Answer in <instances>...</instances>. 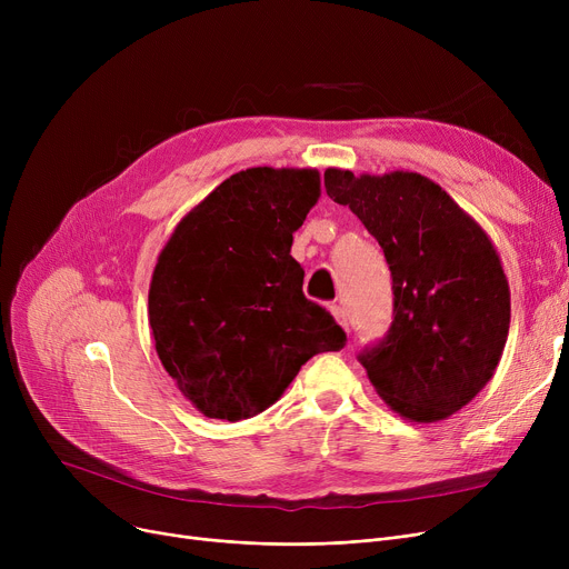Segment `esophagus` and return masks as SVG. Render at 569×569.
I'll use <instances>...</instances> for the list:
<instances>
[{"label":"esophagus","instance_id":"obj_1","mask_svg":"<svg viewBox=\"0 0 569 569\" xmlns=\"http://www.w3.org/2000/svg\"><path fill=\"white\" fill-rule=\"evenodd\" d=\"M330 311H332L335 320L343 327V330H348V316H346V309H343V307H339V305H332V307H330Z\"/></svg>","mask_w":569,"mask_h":569}]
</instances>
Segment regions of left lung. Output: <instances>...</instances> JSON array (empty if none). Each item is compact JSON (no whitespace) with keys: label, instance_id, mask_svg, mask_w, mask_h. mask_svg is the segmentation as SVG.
<instances>
[{"label":"left lung","instance_id":"1","mask_svg":"<svg viewBox=\"0 0 569 569\" xmlns=\"http://www.w3.org/2000/svg\"><path fill=\"white\" fill-rule=\"evenodd\" d=\"M325 189L378 239L395 320L365 350L378 397L412 422H438L493 378L510 332V286L489 234L420 172L327 168Z\"/></svg>","mask_w":569,"mask_h":569}]
</instances>
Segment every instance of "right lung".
Here are the masks:
<instances>
[{
  "label": "right lung",
  "instance_id": "1",
  "mask_svg": "<svg viewBox=\"0 0 569 569\" xmlns=\"http://www.w3.org/2000/svg\"><path fill=\"white\" fill-rule=\"evenodd\" d=\"M320 198L316 168L230 174L177 223L149 283L157 355L204 417L247 420L346 332L307 300L292 232Z\"/></svg>",
  "mask_w": 569,
  "mask_h": 569
}]
</instances>
